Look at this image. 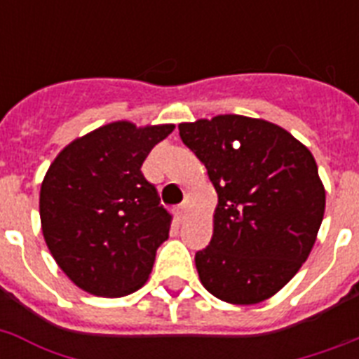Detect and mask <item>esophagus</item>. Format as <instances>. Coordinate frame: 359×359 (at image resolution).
<instances>
[{
    "label": "esophagus",
    "mask_w": 359,
    "mask_h": 359,
    "mask_svg": "<svg viewBox=\"0 0 359 359\" xmlns=\"http://www.w3.org/2000/svg\"><path fill=\"white\" fill-rule=\"evenodd\" d=\"M186 212H188V208H186V205H180V207L175 208V214H177V219H179L180 224L186 219Z\"/></svg>",
    "instance_id": "1"
}]
</instances>
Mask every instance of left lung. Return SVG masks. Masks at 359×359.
<instances>
[{"label":"left lung","mask_w":359,"mask_h":359,"mask_svg":"<svg viewBox=\"0 0 359 359\" xmlns=\"http://www.w3.org/2000/svg\"><path fill=\"white\" fill-rule=\"evenodd\" d=\"M216 188L210 244L196 253L203 287L251 306L281 290L313 250L326 191L311 151L278 124L244 115L179 124Z\"/></svg>","instance_id":"8db88e82"}]
</instances>
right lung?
Instances as JSON below:
<instances>
[{
	"label": "right lung",
	"mask_w": 359,
	"mask_h": 359,
	"mask_svg": "<svg viewBox=\"0 0 359 359\" xmlns=\"http://www.w3.org/2000/svg\"><path fill=\"white\" fill-rule=\"evenodd\" d=\"M175 124L115 121L59 152L41 186V225L59 268L89 294L121 298L149 279L171 214L141 173Z\"/></svg>",
	"instance_id": "obj_1"
}]
</instances>
